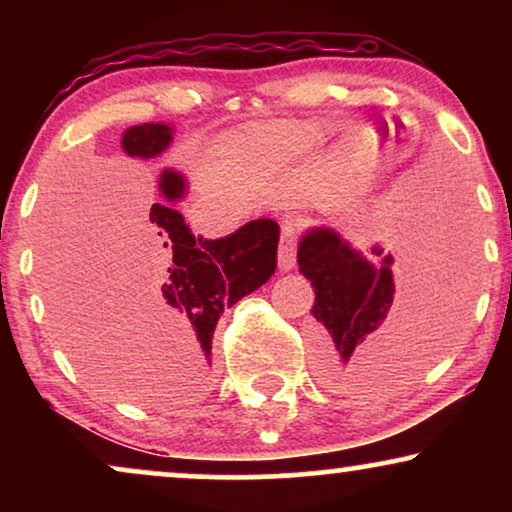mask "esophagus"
<instances>
[{"label": "esophagus", "mask_w": 512, "mask_h": 512, "mask_svg": "<svg viewBox=\"0 0 512 512\" xmlns=\"http://www.w3.org/2000/svg\"><path fill=\"white\" fill-rule=\"evenodd\" d=\"M296 249H298V223L284 221L282 240H279V254H277L279 270H291L293 265H296Z\"/></svg>", "instance_id": "obj_1"}]
</instances>
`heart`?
Here are the masks:
<instances>
[{
	"label": "heart",
	"instance_id": "heart-1",
	"mask_svg": "<svg viewBox=\"0 0 512 512\" xmlns=\"http://www.w3.org/2000/svg\"><path fill=\"white\" fill-rule=\"evenodd\" d=\"M321 130L312 123H265L247 125L228 137V151L240 160L275 165L310 151Z\"/></svg>",
	"mask_w": 512,
	"mask_h": 512
}]
</instances>
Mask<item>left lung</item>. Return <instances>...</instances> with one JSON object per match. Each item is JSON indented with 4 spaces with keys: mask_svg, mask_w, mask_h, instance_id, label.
I'll return each instance as SVG.
<instances>
[{
    "mask_svg": "<svg viewBox=\"0 0 512 512\" xmlns=\"http://www.w3.org/2000/svg\"><path fill=\"white\" fill-rule=\"evenodd\" d=\"M426 242L419 254L412 237L408 261L382 247L370 249L368 261L331 228L303 235L298 265L314 289V361L328 387L384 384L443 345L452 326V277L443 249ZM398 269L409 275L401 297L393 284Z\"/></svg>",
    "mask_w": 512,
    "mask_h": 512,
    "instance_id": "left-lung-1",
    "label": "left lung"
}]
</instances>
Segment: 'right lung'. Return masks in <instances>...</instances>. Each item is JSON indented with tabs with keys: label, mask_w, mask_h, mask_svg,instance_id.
<instances>
[{
	"label": "right lung",
	"mask_w": 512,
	"mask_h": 512,
	"mask_svg": "<svg viewBox=\"0 0 512 512\" xmlns=\"http://www.w3.org/2000/svg\"><path fill=\"white\" fill-rule=\"evenodd\" d=\"M172 142L167 123L132 125L123 132V151L135 158H156ZM160 193L167 202L151 205L149 244L156 282L151 303L170 333L184 340L200 382L212 368V338L223 307L235 305L263 286L277 268L279 226L256 219L221 240H202L191 233L172 202L186 191L174 170L160 174Z\"/></svg>",
	"instance_id": "1"
}]
</instances>
